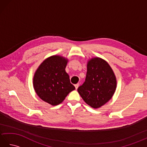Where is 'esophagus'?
<instances>
[{
  "instance_id": "1",
  "label": "esophagus",
  "mask_w": 147,
  "mask_h": 147,
  "mask_svg": "<svg viewBox=\"0 0 147 147\" xmlns=\"http://www.w3.org/2000/svg\"><path fill=\"white\" fill-rule=\"evenodd\" d=\"M74 86H75L76 90H77V89H78V86H79V84H76V85H74Z\"/></svg>"
}]
</instances>
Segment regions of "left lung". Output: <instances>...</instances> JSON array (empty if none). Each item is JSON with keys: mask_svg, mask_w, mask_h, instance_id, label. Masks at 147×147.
<instances>
[{"mask_svg": "<svg viewBox=\"0 0 147 147\" xmlns=\"http://www.w3.org/2000/svg\"><path fill=\"white\" fill-rule=\"evenodd\" d=\"M116 87V77L110 65L96 57L87 62L85 82L78 87V92L86 104L96 109L110 100Z\"/></svg>", "mask_w": 147, "mask_h": 147, "instance_id": "1", "label": "left lung"}]
</instances>
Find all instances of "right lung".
<instances>
[{"label":"right lung","mask_w":147,"mask_h":147,"mask_svg":"<svg viewBox=\"0 0 147 147\" xmlns=\"http://www.w3.org/2000/svg\"><path fill=\"white\" fill-rule=\"evenodd\" d=\"M67 62L68 59L61 55H52L40 64L34 74L33 85L36 93L52 105L60 104L75 89L65 70Z\"/></svg>","instance_id":"obj_1"}]
</instances>
